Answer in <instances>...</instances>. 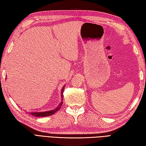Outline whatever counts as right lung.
<instances>
[{"mask_svg":"<svg viewBox=\"0 0 146 146\" xmlns=\"http://www.w3.org/2000/svg\"><path fill=\"white\" fill-rule=\"evenodd\" d=\"M63 92H64V88H63V89L61 90V97L62 98L63 97ZM62 104H63V102H61L60 105H59V106L56 108H55L54 110L48 111H43V112H31V114H32V115H34L35 117H47V116L51 115L54 114L55 112H56V111L59 109H60L61 107Z\"/></svg>","mask_w":146,"mask_h":146,"instance_id":"1","label":"right lung"}]
</instances>
